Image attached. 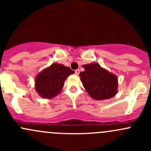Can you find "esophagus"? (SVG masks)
I'll list each match as a JSON object with an SVG mask.
<instances>
[{"mask_svg": "<svg viewBox=\"0 0 151 151\" xmlns=\"http://www.w3.org/2000/svg\"><path fill=\"white\" fill-rule=\"evenodd\" d=\"M74 72H75L76 75H79V74H80V70H79V69L75 70V71H74Z\"/></svg>", "mask_w": 151, "mask_h": 151, "instance_id": "obj_1", "label": "esophagus"}]
</instances>
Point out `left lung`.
I'll return each instance as SVG.
<instances>
[{
	"mask_svg": "<svg viewBox=\"0 0 151 151\" xmlns=\"http://www.w3.org/2000/svg\"><path fill=\"white\" fill-rule=\"evenodd\" d=\"M84 71L80 73V80L91 97L96 100L112 98L118 93V78L115 74L92 63L83 66Z\"/></svg>",
	"mask_w": 151,
	"mask_h": 151,
	"instance_id": "1",
	"label": "left lung"
}]
</instances>
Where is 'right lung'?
<instances>
[{
    "label": "right lung",
    "instance_id": "add662e5",
    "mask_svg": "<svg viewBox=\"0 0 151 151\" xmlns=\"http://www.w3.org/2000/svg\"><path fill=\"white\" fill-rule=\"evenodd\" d=\"M74 73L69 67L52 63L36 76L35 79L36 92L44 99L53 98L61 91L67 77Z\"/></svg>",
    "mask_w": 151,
    "mask_h": 151
}]
</instances>
